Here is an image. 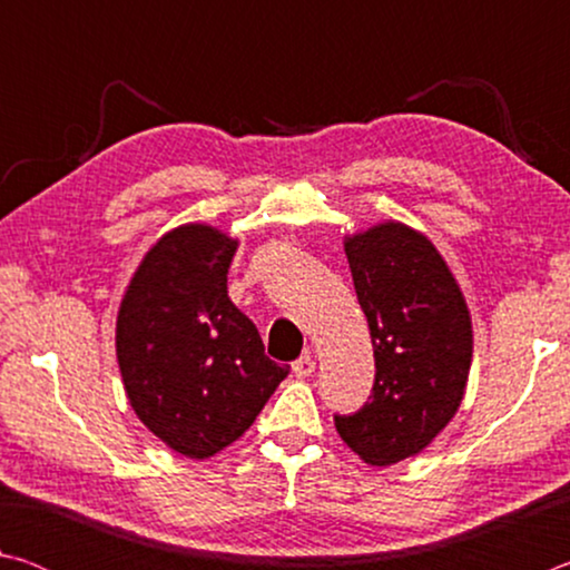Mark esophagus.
Masks as SVG:
<instances>
[{
	"instance_id": "1",
	"label": "esophagus",
	"mask_w": 570,
	"mask_h": 570,
	"mask_svg": "<svg viewBox=\"0 0 570 570\" xmlns=\"http://www.w3.org/2000/svg\"><path fill=\"white\" fill-rule=\"evenodd\" d=\"M314 366H316V362H314V356L312 354H304V356H298V360L294 362V374L298 380H306V377H312V372H314Z\"/></svg>"
}]
</instances>
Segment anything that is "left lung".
I'll return each mask as SVG.
<instances>
[{
	"instance_id": "obj_1",
	"label": "left lung",
	"mask_w": 570,
	"mask_h": 570,
	"mask_svg": "<svg viewBox=\"0 0 570 570\" xmlns=\"http://www.w3.org/2000/svg\"><path fill=\"white\" fill-rule=\"evenodd\" d=\"M356 298L374 346V387L340 438L377 468L420 455L455 417L472 362V320L432 240L400 220L344 236Z\"/></svg>"
}]
</instances>
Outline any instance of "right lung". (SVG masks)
<instances>
[{"mask_svg": "<svg viewBox=\"0 0 570 570\" xmlns=\"http://www.w3.org/2000/svg\"><path fill=\"white\" fill-rule=\"evenodd\" d=\"M236 248L238 238L208 224L170 228L135 268L115 322L130 407L190 460L244 435L288 374L228 298Z\"/></svg>", "mask_w": 570, "mask_h": 570, "instance_id": "obj_1", "label": "right lung"}]
</instances>
